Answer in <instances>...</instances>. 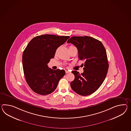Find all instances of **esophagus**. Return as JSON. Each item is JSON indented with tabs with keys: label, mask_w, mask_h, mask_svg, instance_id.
I'll list each match as a JSON object with an SVG mask.
<instances>
[{
	"label": "esophagus",
	"mask_w": 131,
	"mask_h": 131,
	"mask_svg": "<svg viewBox=\"0 0 131 131\" xmlns=\"http://www.w3.org/2000/svg\"><path fill=\"white\" fill-rule=\"evenodd\" d=\"M65 72H66V73L67 74L68 73H70V71H68V70H65Z\"/></svg>",
	"instance_id": "esophagus-1"
}]
</instances>
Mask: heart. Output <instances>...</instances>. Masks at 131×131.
Masks as SVG:
<instances>
[{
  "instance_id": "heart-1",
  "label": "heart",
  "mask_w": 131,
  "mask_h": 131,
  "mask_svg": "<svg viewBox=\"0 0 131 131\" xmlns=\"http://www.w3.org/2000/svg\"><path fill=\"white\" fill-rule=\"evenodd\" d=\"M74 47V46H72V45H71V46H70V47H69V48H70V47Z\"/></svg>"
}]
</instances>
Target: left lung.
Returning <instances> with one entry per match:
<instances>
[{
	"label": "left lung",
	"instance_id": "obj_1",
	"mask_svg": "<svg viewBox=\"0 0 131 131\" xmlns=\"http://www.w3.org/2000/svg\"><path fill=\"white\" fill-rule=\"evenodd\" d=\"M70 42L78 49L79 59L85 61L81 65L82 73L71 72L75 79L70 86L81 96L89 95L99 89L107 75L109 64L105 48L99 40L87 36L71 37L67 41Z\"/></svg>",
	"mask_w": 131,
	"mask_h": 131
}]
</instances>
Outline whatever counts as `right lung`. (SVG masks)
Wrapping results in <instances>:
<instances>
[{"instance_id":"right-lung-1","label":"right lung","mask_w":131,"mask_h":131,"mask_svg":"<svg viewBox=\"0 0 131 131\" xmlns=\"http://www.w3.org/2000/svg\"><path fill=\"white\" fill-rule=\"evenodd\" d=\"M69 38V36L39 35L27 45L23 53V67L26 81L35 92L42 95L53 92L65 75V70H52L47 63L54 58L57 48Z\"/></svg>"}]
</instances>
